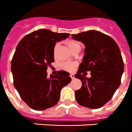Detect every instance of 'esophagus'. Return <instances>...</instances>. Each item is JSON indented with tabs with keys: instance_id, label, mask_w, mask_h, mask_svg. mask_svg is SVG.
<instances>
[{
	"instance_id": "obj_1",
	"label": "esophagus",
	"mask_w": 132,
	"mask_h": 132,
	"mask_svg": "<svg viewBox=\"0 0 132 132\" xmlns=\"http://www.w3.org/2000/svg\"><path fill=\"white\" fill-rule=\"evenodd\" d=\"M70 78H72V79H75V75H73V74H70Z\"/></svg>"
}]
</instances>
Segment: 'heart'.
I'll return each instance as SVG.
<instances>
[{
    "instance_id": "heart-1",
    "label": "heart",
    "mask_w": 132,
    "mask_h": 132,
    "mask_svg": "<svg viewBox=\"0 0 132 132\" xmlns=\"http://www.w3.org/2000/svg\"><path fill=\"white\" fill-rule=\"evenodd\" d=\"M66 44H67V46L71 52L75 50L76 48L80 47V44L74 40L68 41L66 42ZM56 47H57V44L55 46V49L56 48ZM75 66H76V63L75 62H63L60 64L61 68L64 69V70H66V71H72L73 70L75 69Z\"/></svg>"
}]
</instances>
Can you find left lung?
I'll use <instances>...</instances> for the list:
<instances>
[{
    "label": "left lung",
    "instance_id": "8db88e82",
    "mask_svg": "<svg viewBox=\"0 0 132 132\" xmlns=\"http://www.w3.org/2000/svg\"><path fill=\"white\" fill-rule=\"evenodd\" d=\"M85 44V56L75 78L82 87L75 91L79 105L90 109L102 107L113 96L121 83L124 64L119 46L110 36L90 30L72 35ZM91 71L87 78L85 71Z\"/></svg>",
    "mask_w": 132,
    "mask_h": 132
}]
</instances>
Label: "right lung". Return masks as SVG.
Here are the masks:
<instances>
[{
    "mask_svg": "<svg viewBox=\"0 0 132 132\" xmlns=\"http://www.w3.org/2000/svg\"><path fill=\"white\" fill-rule=\"evenodd\" d=\"M69 35L42 29L25 35L16 46L11 61L14 86L22 100L34 110L56 105L62 88L71 81L65 71H58L50 78L46 72L54 62L56 43Z\"/></svg>",
    "mask_w": 132,
    "mask_h": 132,
    "instance_id": "right-lung-1",
    "label": "right lung"
}]
</instances>
